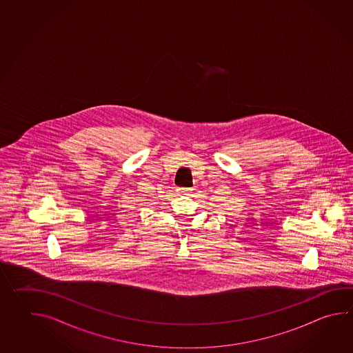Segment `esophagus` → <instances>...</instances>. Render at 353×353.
Returning <instances> with one entry per match:
<instances>
[{
    "label": "esophagus",
    "instance_id": "obj_1",
    "mask_svg": "<svg viewBox=\"0 0 353 353\" xmlns=\"http://www.w3.org/2000/svg\"><path fill=\"white\" fill-rule=\"evenodd\" d=\"M188 191H191V190H190V188H177V194H186Z\"/></svg>",
    "mask_w": 353,
    "mask_h": 353
}]
</instances>
